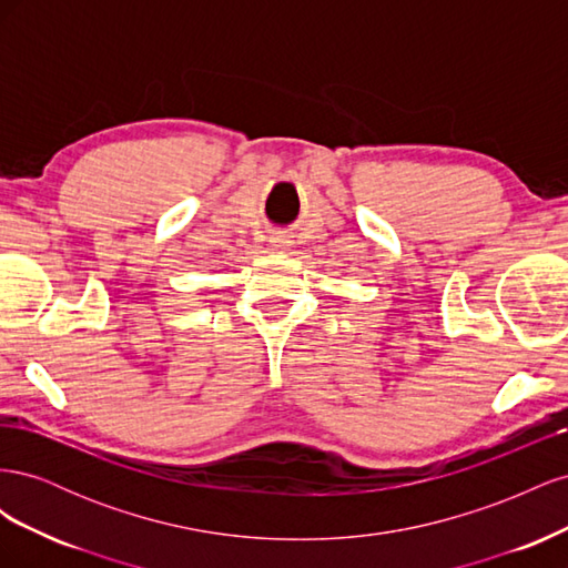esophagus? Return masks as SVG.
<instances>
[{
  "mask_svg": "<svg viewBox=\"0 0 568 568\" xmlns=\"http://www.w3.org/2000/svg\"><path fill=\"white\" fill-rule=\"evenodd\" d=\"M270 244H272L274 251H286V248L291 246V239H288L286 234H274V236L270 239Z\"/></svg>",
  "mask_w": 568,
  "mask_h": 568,
  "instance_id": "1",
  "label": "esophagus"
}]
</instances>
